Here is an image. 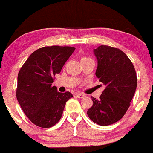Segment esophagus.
<instances>
[{
    "label": "esophagus",
    "mask_w": 153,
    "mask_h": 153,
    "mask_svg": "<svg viewBox=\"0 0 153 153\" xmlns=\"http://www.w3.org/2000/svg\"><path fill=\"white\" fill-rule=\"evenodd\" d=\"M76 96L78 97V98H83V97H85V94L82 93H77Z\"/></svg>",
    "instance_id": "1"
}]
</instances>
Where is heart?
Wrapping results in <instances>:
<instances>
[{"label": "heart", "instance_id": "b5f03b06", "mask_svg": "<svg viewBox=\"0 0 153 153\" xmlns=\"http://www.w3.org/2000/svg\"><path fill=\"white\" fill-rule=\"evenodd\" d=\"M82 59H87V58H82Z\"/></svg>", "mask_w": 153, "mask_h": 153}]
</instances>
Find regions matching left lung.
Instances as JSON below:
<instances>
[{
	"mask_svg": "<svg viewBox=\"0 0 153 153\" xmlns=\"http://www.w3.org/2000/svg\"><path fill=\"white\" fill-rule=\"evenodd\" d=\"M97 60L96 76L105 86L100 99L92 97L93 105L87 114L94 123L108 126L124 116L137 85L133 63L120 49L100 46L94 50Z\"/></svg>",
	"mask_w": 153,
	"mask_h": 153,
	"instance_id": "8db88e82",
	"label": "left lung"
}]
</instances>
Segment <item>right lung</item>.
Masks as SVG:
<instances>
[{
    "mask_svg": "<svg viewBox=\"0 0 153 153\" xmlns=\"http://www.w3.org/2000/svg\"><path fill=\"white\" fill-rule=\"evenodd\" d=\"M71 46H45L30 55L17 76L16 95L26 116L36 126H53L59 121L69 91L61 93L53 86L54 76L75 51Z\"/></svg>",
    "mask_w": 153,
    "mask_h": 153,
    "instance_id": "add662e5",
    "label": "right lung"
}]
</instances>
